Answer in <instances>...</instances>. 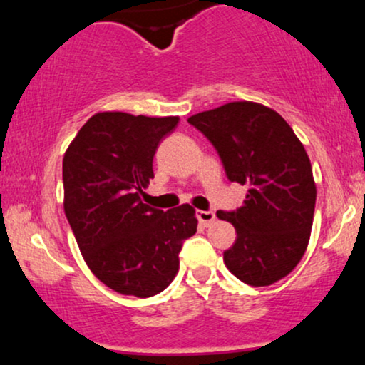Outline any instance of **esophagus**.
Listing matches in <instances>:
<instances>
[{
	"mask_svg": "<svg viewBox=\"0 0 365 365\" xmlns=\"http://www.w3.org/2000/svg\"><path fill=\"white\" fill-rule=\"evenodd\" d=\"M195 216H197V220H199V223L204 226H209L211 223H215V220H216V215L212 211H195Z\"/></svg>",
	"mask_w": 365,
	"mask_h": 365,
	"instance_id": "34e87169",
	"label": "esophagus"
}]
</instances>
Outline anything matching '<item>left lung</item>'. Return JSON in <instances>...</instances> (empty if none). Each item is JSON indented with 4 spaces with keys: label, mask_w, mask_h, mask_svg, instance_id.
Listing matches in <instances>:
<instances>
[{
    "label": "left lung",
    "mask_w": 365,
    "mask_h": 365,
    "mask_svg": "<svg viewBox=\"0 0 365 365\" xmlns=\"http://www.w3.org/2000/svg\"><path fill=\"white\" fill-rule=\"evenodd\" d=\"M188 123L215 145L230 182L249 187L244 206L216 212L237 232L226 267L250 287L284 278L307 249L316 207L302 142L278 113L250 101L197 113Z\"/></svg>",
    "instance_id": "obj_1"
}]
</instances>
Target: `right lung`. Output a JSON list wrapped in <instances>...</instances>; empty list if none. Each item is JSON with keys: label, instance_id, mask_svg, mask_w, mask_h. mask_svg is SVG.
I'll use <instances>...</instances> for the list:
<instances>
[{"label": "right lung", "instance_id": "add662e5", "mask_svg": "<svg viewBox=\"0 0 365 365\" xmlns=\"http://www.w3.org/2000/svg\"><path fill=\"white\" fill-rule=\"evenodd\" d=\"M178 116L96 113L63 158L65 215L96 278L121 295L165 290L178 273L183 242L197 232L188 204L161 211L142 202L159 142Z\"/></svg>", "mask_w": 365, "mask_h": 365}]
</instances>
